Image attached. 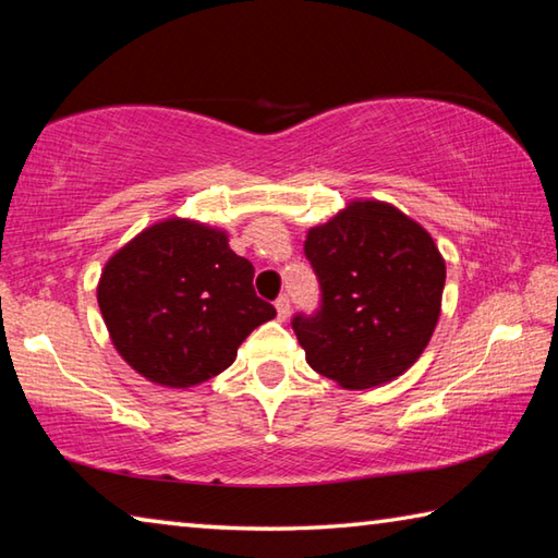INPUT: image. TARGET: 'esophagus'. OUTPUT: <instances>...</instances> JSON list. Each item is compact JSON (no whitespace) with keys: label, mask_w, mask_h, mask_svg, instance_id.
<instances>
[{"label":"esophagus","mask_w":558,"mask_h":558,"mask_svg":"<svg viewBox=\"0 0 558 558\" xmlns=\"http://www.w3.org/2000/svg\"><path fill=\"white\" fill-rule=\"evenodd\" d=\"M274 306H277V316H279V322H287V318H289V312H291L289 296H287V294H281L277 301H274Z\"/></svg>","instance_id":"34e87169"}]
</instances>
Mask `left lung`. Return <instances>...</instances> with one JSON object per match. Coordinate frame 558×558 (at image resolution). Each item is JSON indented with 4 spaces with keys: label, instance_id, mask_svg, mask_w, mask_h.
Here are the masks:
<instances>
[{
    "label": "left lung",
    "instance_id": "left-lung-1",
    "mask_svg": "<svg viewBox=\"0 0 558 558\" xmlns=\"http://www.w3.org/2000/svg\"><path fill=\"white\" fill-rule=\"evenodd\" d=\"M322 284L314 316H294L306 363L341 388L365 390L413 365L440 318L445 259L423 225L380 199H353L308 230Z\"/></svg>",
    "mask_w": 558,
    "mask_h": 558
}]
</instances>
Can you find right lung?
<instances>
[{
  "instance_id": "obj_1",
  "label": "right lung",
  "mask_w": 558,
  "mask_h": 558,
  "mask_svg": "<svg viewBox=\"0 0 558 558\" xmlns=\"http://www.w3.org/2000/svg\"><path fill=\"white\" fill-rule=\"evenodd\" d=\"M225 230L187 217L145 227L106 262L98 306L116 351L155 386L193 388L230 368L277 308Z\"/></svg>"
}]
</instances>
